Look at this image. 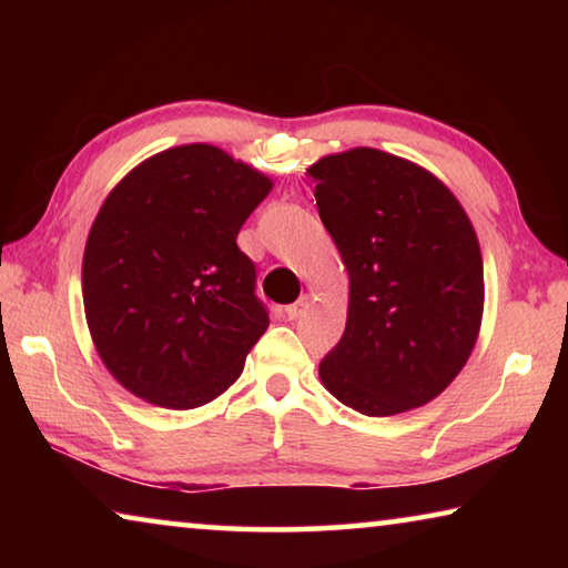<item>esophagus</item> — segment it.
Returning a JSON list of instances; mask_svg holds the SVG:
<instances>
[{
    "mask_svg": "<svg viewBox=\"0 0 568 568\" xmlns=\"http://www.w3.org/2000/svg\"><path fill=\"white\" fill-rule=\"evenodd\" d=\"M307 307H311V297L303 295L301 301H295L293 305H287V307H285V315H287V321H297V318H303Z\"/></svg>",
    "mask_w": 568,
    "mask_h": 568,
    "instance_id": "esophagus-1",
    "label": "esophagus"
}]
</instances>
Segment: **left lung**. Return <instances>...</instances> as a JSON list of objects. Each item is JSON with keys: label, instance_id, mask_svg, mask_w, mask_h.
<instances>
[{"label": "left lung", "instance_id": "1", "mask_svg": "<svg viewBox=\"0 0 568 568\" xmlns=\"http://www.w3.org/2000/svg\"><path fill=\"white\" fill-rule=\"evenodd\" d=\"M307 175L351 283L323 386L378 418L434 400L466 365L484 315V261L466 210L434 172L376 148L325 155Z\"/></svg>", "mask_w": 568, "mask_h": 568}]
</instances>
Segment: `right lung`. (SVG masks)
Here are the masks:
<instances>
[{
    "instance_id": "right-lung-1",
    "label": "right lung",
    "mask_w": 568,
    "mask_h": 568,
    "mask_svg": "<svg viewBox=\"0 0 568 568\" xmlns=\"http://www.w3.org/2000/svg\"><path fill=\"white\" fill-rule=\"evenodd\" d=\"M273 180L192 142L130 170L104 197L82 257V301L102 363L155 406L225 393L267 331L255 265L237 247Z\"/></svg>"
}]
</instances>
